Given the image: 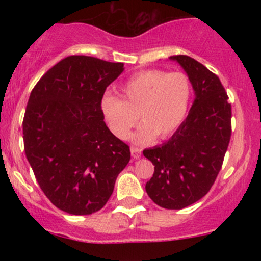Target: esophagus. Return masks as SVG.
<instances>
[{
    "instance_id": "34e87169",
    "label": "esophagus",
    "mask_w": 261,
    "mask_h": 261,
    "mask_svg": "<svg viewBox=\"0 0 261 261\" xmlns=\"http://www.w3.org/2000/svg\"><path fill=\"white\" fill-rule=\"evenodd\" d=\"M131 155H133L134 160H139V158L141 157V148L139 147H131Z\"/></svg>"
}]
</instances>
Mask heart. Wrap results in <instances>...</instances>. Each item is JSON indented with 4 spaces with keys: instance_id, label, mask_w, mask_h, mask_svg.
Listing matches in <instances>:
<instances>
[{
    "instance_id": "obj_1",
    "label": "heart",
    "mask_w": 261,
    "mask_h": 261,
    "mask_svg": "<svg viewBox=\"0 0 261 261\" xmlns=\"http://www.w3.org/2000/svg\"><path fill=\"white\" fill-rule=\"evenodd\" d=\"M120 93L122 99L110 93L101 97L100 110L108 127L114 136L125 140L140 118L142 125L134 141L146 143L155 135L169 136L180 126L188 112L191 85L182 72L145 70L122 83Z\"/></svg>"
}]
</instances>
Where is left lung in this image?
<instances>
[{
    "mask_svg": "<svg viewBox=\"0 0 261 261\" xmlns=\"http://www.w3.org/2000/svg\"><path fill=\"white\" fill-rule=\"evenodd\" d=\"M169 59L184 68L195 99L167 142L143 151L154 166L146 191L161 207L180 210L199 201L216 180L230 140L232 110L216 74L190 56Z\"/></svg>",
    "mask_w": 261,
    "mask_h": 261,
    "instance_id": "left-lung-1",
    "label": "left lung"
}]
</instances>
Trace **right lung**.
<instances>
[{
    "label": "right lung",
    "mask_w": 261,
    "mask_h": 261,
    "mask_svg": "<svg viewBox=\"0 0 261 261\" xmlns=\"http://www.w3.org/2000/svg\"><path fill=\"white\" fill-rule=\"evenodd\" d=\"M122 71L121 62L68 56L31 93L23 119L27 160L47 199L67 214L99 211L130 161V148L110 133L100 110L107 87Z\"/></svg>",
    "instance_id": "obj_1"
}]
</instances>
